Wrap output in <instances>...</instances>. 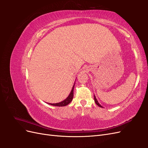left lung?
<instances>
[{
  "label": "left lung",
  "instance_id": "left-lung-1",
  "mask_svg": "<svg viewBox=\"0 0 148 148\" xmlns=\"http://www.w3.org/2000/svg\"><path fill=\"white\" fill-rule=\"evenodd\" d=\"M94 99H95V102H96V104L98 106H99V107H102L99 104V103L97 102V99H96V96H94Z\"/></svg>",
  "mask_w": 148,
  "mask_h": 148
}]
</instances>
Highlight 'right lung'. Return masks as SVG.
I'll return each mask as SVG.
<instances>
[{
	"mask_svg": "<svg viewBox=\"0 0 148 148\" xmlns=\"http://www.w3.org/2000/svg\"><path fill=\"white\" fill-rule=\"evenodd\" d=\"M73 89H74V86L72 88V89H71V92L69 95V96L67 97L66 99L63 101L62 102H59V103H56V104H49L52 106H65L66 105H68L71 102V101H72L73 97Z\"/></svg>",
	"mask_w": 148,
	"mask_h": 148,
	"instance_id": "1",
	"label": "right lung"
}]
</instances>
